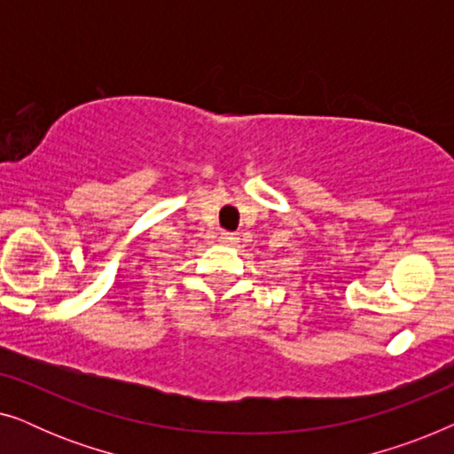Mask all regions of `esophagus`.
<instances>
[{
    "label": "esophagus",
    "instance_id": "obj_1",
    "mask_svg": "<svg viewBox=\"0 0 454 454\" xmlns=\"http://www.w3.org/2000/svg\"><path fill=\"white\" fill-rule=\"evenodd\" d=\"M221 241L223 244H227V246H235L239 241V235L238 233H229V231H225L221 235Z\"/></svg>",
    "mask_w": 454,
    "mask_h": 454
}]
</instances>
